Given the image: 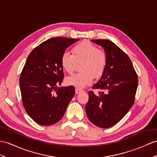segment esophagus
I'll use <instances>...</instances> for the list:
<instances>
[{"mask_svg": "<svg viewBox=\"0 0 157 157\" xmlns=\"http://www.w3.org/2000/svg\"><path fill=\"white\" fill-rule=\"evenodd\" d=\"M83 90L82 89H81V88H76L75 89V92H76V94H78L80 93H81V92H82Z\"/></svg>", "mask_w": 157, "mask_h": 157, "instance_id": "obj_1", "label": "esophagus"}]
</instances>
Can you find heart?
<instances>
[{
	"label": "heart",
	"instance_id": "heart-1",
	"mask_svg": "<svg viewBox=\"0 0 157 157\" xmlns=\"http://www.w3.org/2000/svg\"><path fill=\"white\" fill-rule=\"evenodd\" d=\"M80 63V70L82 72L68 77L67 85L82 88L92 82L93 76L100 77L107 64V56L97 46L83 41L72 48V55L65 52L60 58L61 67L69 74L75 71L76 63Z\"/></svg>",
	"mask_w": 157,
	"mask_h": 157
}]
</instances>
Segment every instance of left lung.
Listing matches in <instances>:
<instances>
[{"instance_id": "8db88e82", "label": "left lung", "mask_w": 157, "mask_h": 157, "mask_svg": "<svg viewBox=\"0 0 157 157\" xmlns=\"http://www.w3.org/2000/svg\"><path fill=\"white\" fill-rule=\"evenodd\" d=\"M92 42L104 48L107 64L101 79L92 88L98 94L89 92L86 113L89 121L106 128L118 123L132 106L138 86V76L131 60L112 41L95 39Z\"/></svg>"}]
</instances>
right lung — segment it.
<instances>
[{
  "label": "right lung",
  "mask_w": 157,
  "mask_h": 157,
  "mask_svg": "<svg viewBox=\"0 0 157 157\" xmlns=\"http://www.w3.org/2000/svg\"><path fill=\"white\" fill-rule=\"evenodd\" d=\"M78 40L52 38L34 48L28 56L19 80L22 102L26 112L39 124L59 121L74 96L73 86H57L64 77L61 56Z\"/></svg>",
  "instance_id": "right-lung-1"
}]
</instances>
